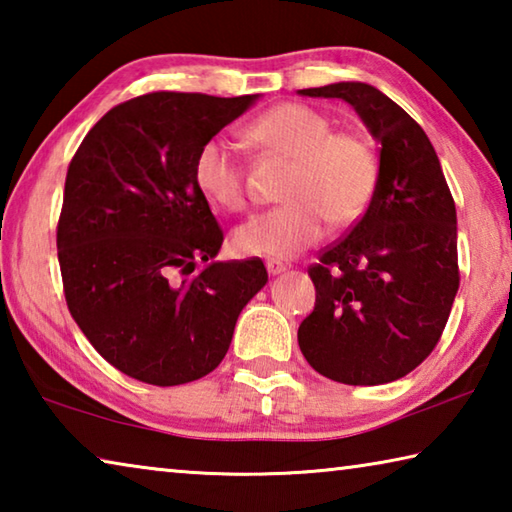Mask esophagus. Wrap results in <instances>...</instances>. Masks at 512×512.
<instances>
[{"label": "esophagus", "mask_w": 512, "mask_h": 512, "mask_svg": "<svg viewBox=\"0 0 512 512\" xmlns=\"http://www.w3.org/2000/svg\"><path fill=\"white\" fill-rule=\"evenodd\" d=\"M266 271H268V275H280V273H284L287 271V264H282V262H277V259H268L266 262Z\"/></svg>", "instance_id": "esophagus-1"}]
</instances>
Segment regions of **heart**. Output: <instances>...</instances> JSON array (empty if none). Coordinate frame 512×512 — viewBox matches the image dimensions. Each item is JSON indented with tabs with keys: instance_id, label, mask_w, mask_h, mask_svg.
<instances>
[{
	"instance_id": "obj_1",
	"label": "heart",
	"mask_w": 512,
	"mask_h": 512,
	"mask_svg": "<svg viewBox=\"0 0 512 512\" xmlns=\"http://www.w3.org/2000/svg\"><path fill=\"white\" fill-rule=\"evenodd\" d=\"M259 149L293 160L284 185L287 205L241 223L232 244L241 255L289 259L325 237L329 219L350 225L375 196L379 162L375 149L354 133H334L329 117L302 103H280L246 128ZM194 185L221 210L246 205L244 169L235 146L212 137L194 158Z\"/></svg>"
}]
</instances>
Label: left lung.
<instances>
[{"label":"left lung","instance_id":"8db88e82","mask_svg":"<svg viewBox=\"0 0 512 512\" xmlns=\"http://www.w3.org/2000/svg\"><path fill=\"white\" fill-rule=\"evenodd\" d=\"M350 103L379 144L366 214L309 268L316 307L298 345L309 366L348 386L388 384L429 357L458 291L456 207L427 133L368 83L298 90Z\"/></svg>","mask_w":512,"mask_h":512}]
</instances>
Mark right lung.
<instances>
[{
	"label": "right lung",
	"instance_id": "1",
	"mask_svg": "<svg viewBox=\"0 0 512 512\" xmlns=\"http://www.w3.org/2000/svg\"><path fill=\"white\" fill-rule=\"evenodd\" d=\"M257 99L144 94L106 112L69 162L56 235L65 300L94 350L128 377H205L268 282L257 257L214 262L223 232L192 173L201 144Z\"/></svg>",
	"mask_w": 512,
	"mask_h": 512
}]
</instances>
